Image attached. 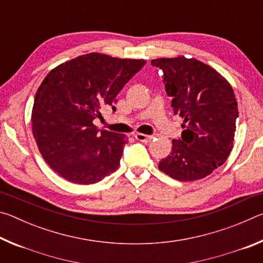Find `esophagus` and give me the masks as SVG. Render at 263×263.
I'll list each match as a JSON object with an SVG mask.
<instances>
[{
  "mask_svg": "<svg viewBox=\"0 0 263 263\" xmlns=\"http://www.w3.org/2000/svg\"><path fill=\"white\" fill-rule=\"evenodd\" d=\"M135 138L137 140L139 141H142V142H148L152 140V136H146V135H142V133H137V135L135 136Z\"/></svg>",
  "mask_w": 263,
  "mask_h": 263,
  "instance_id": "esophagus-1",
  "label": "esophagus"
}]
</instances>
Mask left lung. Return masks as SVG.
Wrapping results in <instances>:
<instances>
[{"label":"left lung","instance_id":"1","mask_svg":"<svg viewBox=\"0 0 263 263\" xmlns=\"http://www.w3.org/2000/svg\"><path fill=\"white\" fill-rule=\"evenodd\" d=\"M163 72L174 114L183 119L180 139L159 162L179 181L203 179L228 160L233 148L238 103L228 80L197 59L161 58L151 61Z\"/></svg>","mask_w":263,"mask_h":263}]
</instances>
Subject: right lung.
<instances>
[{
	"mask_svg": "<svg viewBox=\"0 0 263 263\" xmlns=\"http://www.w3.org/2000/svg\"><path fill=\"white\" fill-rule=\"evenodd\" d=\"M146 64L88 53L53 68L39 86L31 115L42 157L65 180L92 184L117 171L125 135L97 130L101 109L112 106L118 92Z\"/></svg>",
	"mask_w": 263,
	"mask_h": 263,
	"instance_id": "1",
	"label": "right lung"
}]
</instances>
